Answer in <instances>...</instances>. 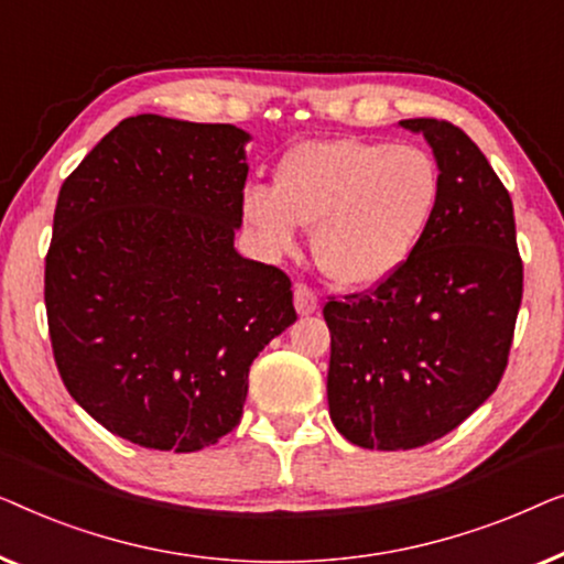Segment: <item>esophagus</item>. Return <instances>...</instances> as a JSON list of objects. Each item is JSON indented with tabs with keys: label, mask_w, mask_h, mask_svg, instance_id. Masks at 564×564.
<instances>
[{
	"label": "esophagus",
	"mask_w": 564,
	"mask_h": 564,
	"mask_svg": "<svg viewBox=\"0 0 564 564\" xmlns=\"http://www.w3.org/2000/svg\"><path fill=\"white\" fill-rule=\"evenodd\" d=\"M293 306H296V312L301 316L314 314L316 308H319V296H316V291L312 289V285L296 283L293 285Z\"/></svg>",
	"instance_id": "1"
}]
</instances>
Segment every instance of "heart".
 Wrapping results in <instances>:
<instances>
[{"instance_id": "b5f03b06", "label": "heart", "mask_w": 564, "mask_h": 564, "mask_svg": "<svg viewBox=\"0 0 564 564\" xmlns=\"http://www.w3.org/2000/svg\"><path fill=\"white\" fill-rule=\"evenodd\" d=\"M437 204V169L414 145L355 138L306 140L283 158L273 192L245 194V219L289 250L314 229V258L339 285L365 289L411 258Z\"/></svg>"}]
</instances>
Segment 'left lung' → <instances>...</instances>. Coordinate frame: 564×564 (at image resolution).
Segmentation results:
<instances>
[{"instance_id":"left-lung-1","label":"left lung","mask_w":564,"mask_h":564,"mask_svg":"<svg viewBox=\"0 0 564 564\" xmlns=\"http://www.w3.org/2000/svg\"><path fill=\"white\" fill-rule=\"evenodd\" d=\"M440 165L416 250L368 291L324 304L329 416L365 449H416L455 430L501 383L523 293L511 196L457 124L403 120Z\"/></svg>"}]
</instances>
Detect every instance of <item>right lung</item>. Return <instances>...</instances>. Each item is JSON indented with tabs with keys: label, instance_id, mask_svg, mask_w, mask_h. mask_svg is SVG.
<instances>
[{
	"label": "right lung",
	"instance_id": "obj_1",
	"mask_svg": "<svg viewBox=\"0 0 564 564\" xmlns=\"http://www.w3.org/2000/svg\"><path fill=\"white\" fill-rule=\"evenodd\" d=\"M248 132L127 117L63 181L45 312L63 386L148 449L240 424L258 352L296 322L281 268L237 256Z\"/></svg>",
	"mask_w": 564,
	"mask_h": 564
}]
</instances>
